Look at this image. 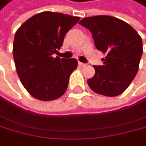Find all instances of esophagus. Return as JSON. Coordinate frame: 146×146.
Returning a JSON list of instances; mask_svg holds the SVG:
<instances>
[{
    "instance_id": "esophagus-1",
    "label": "esophagus",
    "mask_w": 146,
    "mask_h": 146,
    "mask_svg": "<svg viewBox=\"0 0 146 146\" xmlns=\"http://www.w3.org/2000/svg\"><path fill=\"white\" fill-rule=\"evenodd\" d=\"M79 66H86V64L82 63V62H79Z\"/></svg>"
}]
</instances>
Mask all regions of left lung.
I'll use <instances>...</instances> for the list:
<instances>
[{
	"label": "left lung",
	"instance_id": "obj_1",
	"mask_svg": "<svg viewBox=\"0 0 146 146\" xmlns=\"http://www.w3.org/2000/svg\"><path fill=\"white\" fill-rule=\"evenodd\" d=\"M79 24L92 33L96 48L106 54L103 66H93L95 74L87 80L89 86L108 97L121 94L138 72L143 54L141 37L129 24L112 16L86 17Z\"/></svg>",
	"mask_w": 146,
	"mask_h": 146
}]
</instances>
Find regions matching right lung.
<instances>
[{"label": "right lung", "mask_w": 146, "mask_h": 146, "mask_svg": "<svg viewBox=\"0 0 146 146\" xmlns=\"http://www.w3.org/2000/svg\"><path fill=\"white\" fill-rule=\"evenodd\" d=\"M80 17L42 12L24 22L15 35L13 54L18 76L34 98L49 101L62 96L69 77L78 66L75 59L54 58L66 34Z\"/></svg>", "instance_id": "add662e5"}]
</instances>
